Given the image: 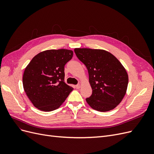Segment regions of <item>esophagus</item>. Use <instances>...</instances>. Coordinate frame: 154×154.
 Wrapping results in <instances>:
<instances>
[{"instance_id": "1", "label": "esophagus", "mask_w": 154, "mask_h": 154, "mask_svg": "<svg viewBox=\"0 0 154 154\" xmlns=\"http://www.w3.org/2000/svg\"><path fill=\"white\" fill-rule=\"evenodd\" d=\"M76 88H77V89H78V88H80V84L76 85Z\"/></svg>"}]
</instances>
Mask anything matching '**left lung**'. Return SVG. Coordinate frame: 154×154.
Instances as JSON below:
<instances>
[{
	"label": "left lung",
	"instance_id": "1",
	"mask_svg": "<svg viewBox=\"0 0 154 154\" xmlns=\"http://www.w3.org/2000/svg\"><path fill=\"white\" fill-rule=\"evenodd\" d=\"M78 58L86 66L92 93L86 98L93 109H114L123 100L128 83L127 71L113 54L102 49L76 48Z\"/></svg>",
	"mask_w": 154,
	"mask_h": 154
}]
</instances>
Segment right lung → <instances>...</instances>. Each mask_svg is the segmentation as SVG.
Here are the masks:
<instances>
[{
    "mask_svg": "<svg viewBox=\"0 0 154 154\" xmlns=\"http://www.w3.org/2000/svg\"><path fill=\"white\" fill-rule=\"evenodd\" d=\"M72 56V51L65 49L44 51L26 67L23 87L38 109L49 112L59 108L73 90L64 80L65 66Z\"/></svg>",
    "mask_w": 154,
    "mask_h": 154,
    "instance_id": "right-lung-1",
    "label": "right lung"
}]
</instances>
